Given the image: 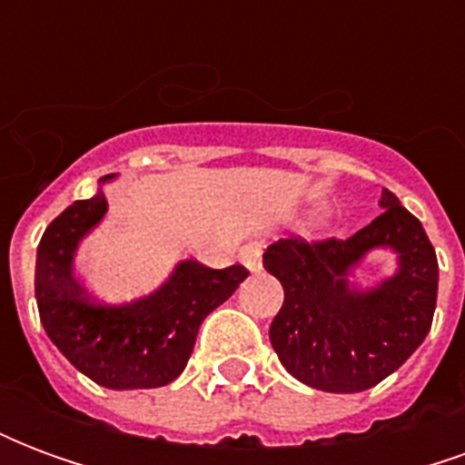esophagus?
<instances>
[{
    "label": "esophagus",
    "mask_w": 465,
    "mask_h": 465,
    "mask_svg": "<svg viewBox=\"0 0 465 465\" xmlns=\"http://www.w3.org/2000/svg\"><path fill=\"white\" fill-rule=\"evenodd\" d=\"M262 243L252 242V243H243L242 249H239V262L249 269V272H259L262 269Z\"/></svg>",
    "instance_id": "1"
}]
</instances>
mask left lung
<instances>
[{
  "mask_svg": "<svg viewBox=\"0 0 465 465\" xmlns=\"http://www.w3.org/2000/svg\"><path fill=\"white\" fill-rule=\"evenodd\" d=\"M381 209L351 239H279L263 269L283 286V306L269 329L283 369L306 386L359 393L403 366L429 336L439 262L420 222L383 189ZM397 253V272L359 290L352 272L371 251Z\"/></svg>",
  "mask_w": 465,
  "mask_h": 465,
  "instance_id": "obj_1",
  "label": "left lung"
}]
</instances>
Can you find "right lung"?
<instances>
[{"label": "right lung", "mask_w": 465, "mask_h": 465, "mask_svg": "<svg viewBox=\"0 0 465 465\" xmlns=\"http://www.w3.org/2000/svg\"><path fill=\"white\" fill-rule=\"evenodd\" d=\"M66 206L46 226L36 249L35 296L46 336L86 379L114 391L159 389L172 383L192 356L199 326L232 296L249 272L233 263L209 269L193 259L173 266L149 296L129 303H102L74 273L76 249L104 219V186Z\"/></svg>", "instance_id": "right-lung-1"}]
</instances>
